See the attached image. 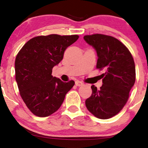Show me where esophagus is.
Segmentation results:
<instances>
[{
  "label": "esophagus",
  "instance_id": "1",
  "mask_svg": "<svg viewBox=\"0 0 148 148\" xmlns=\"http://www.w3.org/2000/svg\"><path fill=\"white\" fill-rule=\"evenodd\" d=\"M75 85L77 86H82L84 85V84L82 82H80V81H76L75 82Z\"/></svg>",
  "mask_w": 148,
  "mask_h": 148
}]
</instances>
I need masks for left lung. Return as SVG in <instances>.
Instances as JSON below:
<instances>
[{
    "mask_svg": "<svg viewBox=\"0 0 148 148\" xmlns=\"http://www.w3.org/2000/svg\"><path fill=\"white\" fill-rule=\"evenodd\" d=\"M84 39L96 50L97 69L105 71L102 74V87L98 90L92 86V94L86 100V106L97 118L110 119L118 114L128 100L135 82L134 60L128 48L112 36L93 34L85 36Z\"/></svg>",
    "mask_w": 148,
    "mask_h": 148,
    "instance_id": "left-lung-1",
    "label": "left lung"
}]
</instances>
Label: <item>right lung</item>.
<instances>
[{
  "instance_id": "add662e5",
  "label": "right lung",
  "mask_w": 148,
  "mask_h": 148,
  "mask_svg": "<svg viewBox=\"0 0 148 148\" xmlns=\"http://www.w3.org/2000/svg\"><path fill=\"white\" fill-rule=\"evenodd\" d=\"M78 38L77 35L37 36L29 40L16 56L15 79L20 95L36 116L46 117L55 112L73 87L74 81L63 82L52 72L62 60L66 48Z\"/></svg>"
}]
</instances>
